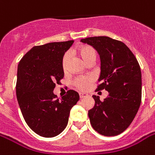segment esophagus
<instances>
[{"mask_svg":"<svg viewBox=\"0 0 155 155\" xmlns=\"http://www.w3.org/2000/svg\"><path fill=\"white\" fill-rule=\"evenodd\" d=\"M87 97V93H83V92H80V98H84V97Z\"/></svg>","mask_w":155,"mask_h":155,"instance_id":"esophagus-1","label":"esophagus"}]
</instances>
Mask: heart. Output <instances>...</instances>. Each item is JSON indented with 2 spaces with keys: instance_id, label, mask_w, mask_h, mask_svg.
I'll return each mask as SVG.
<instances>
[{
  "instance_id": "obj_1",
  "label": "heart",
  "mask_w": 155,
  "mask_h": 155,
  "mask_svg": "<svg viewBox=\"0 0 155 155\" xmlns=\"http://www.w3.org/2000/svg\"><path fill=\"white\" fill-rule=\"evenodd\" d=\"M75 52L80 56L81 59L86 64L91 62H94L97 58V51L96 50L89 45H81L75 48ZM68 62H69V54L66 53L62 59V67L63 70H66L68 68ZM91 82L90 78L80 77L77 78L74 80V85L79 89H84L87 85Z\"/></svg>"
}]
</instances>
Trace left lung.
<instances>
[{"label":"left lung","mask_w":155,"mask_h":155,"mask_svg":"<svg viewBox=\"0 0 155 155\" xmlns=\"http://www.w3.org/2000/svg\"><path fill=\"white\" fill-rule=\"evenodd\" d=\"M101 58V75L97 90L108 91L103 101L93 95L94 107L88 111L92 128L111 137L124 132L134 119L142 101V72L139 63L122 42L106 36L83 38Z\"/></svg>","instance_id":"obj_1"}]
</instances>
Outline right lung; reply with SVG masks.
<instances>
[{"label":"right lung","instance_id":"1","mask_svg":"<svg viewBox=\"0 0 155 155\" xmlns=\"http://www.w3.org/2000/svg\"><path fill=\"white\" fill-rule=\"evenodd\" d=\"M74 41L36 46L21 59L18 67L16 94L21 112L29 127L37 134L53 137L62 133L70 111L80 100L74 90L62 99L54 94L55 84L64 76L62 59Z\"/></svg>","mask_w":155,"mask_h":155}]
</instances>
